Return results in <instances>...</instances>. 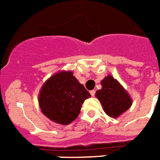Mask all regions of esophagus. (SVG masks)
<instances>
[{
	"label": "esophagus",
	"instance_id": "34e87169",
	"mask_svg": "<svg viewBox=\"0 0 160 160\" xmlns=\"http://www.w3.org/2000/svg\"><path fill=\"white\" fill-rule=\"evenodd\" d=\"M89 93H90V94H91L92 96H94V94H95V90H91V91L89 92Z\"/></svg>",
	"mask_w": 160,
	"mask_h": 160
}]
</instances>
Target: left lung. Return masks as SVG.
<instances>
[{
    "mask_svg": "<svg viewBox=\"0 0 160 160\" xmlns=\"http://www.w3.org/2000/svg\"><path fill=\"white\" fill-rule=\"evenodd\" d=\"M101 85L102 88L96 91L95 97L99 100L108 116L118 118L131 108V96L113 76H106L101 81Z\"/></svg>",
    "mask_w": 160,
    "mask_h": 160,
    "instance_id": "8db88e82",
    "label": "left lung"
}]
</instances>
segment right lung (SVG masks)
I'll return each instance as SVG.
<instances>
[{
    "label": "right lung",
    "instance_id": "1",
    "mask_svg": "<svg viewBox=\"0 0 160 160\" xmlns=\"http://www.w3.org/2000/svg\"><path fill=\"white\" fill-rule=\"evenodd\" d=\"M91 97L71 71H58L41 87L38 105L43 115L60 125H68L79 116L83 102Z\"/></svg>",
    "mask_w": 160,
    "mask_h": 160
}]
</instances>
